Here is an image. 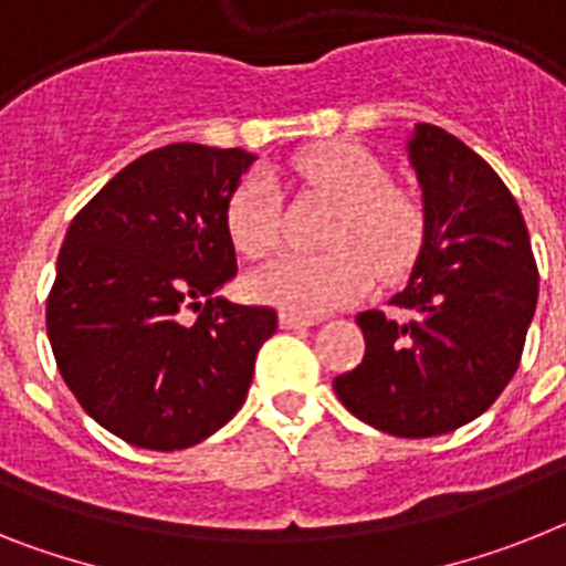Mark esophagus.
Masks as SVG:
<instances>
[{"mask_svg": "<svg viewBox=\"0 0 566 566\" xmlns=\"http://www.w3.org/2000/svg\"><path fill=\"white\" fill-rule=\"evenodd\" d=\"M279 325L284 327V331H298V327H311L316 325V319L313 316H298V313H279Z\"/></svg>", "mask_w": 566, "mask_h": 566, "instance_id": "obj_1", "label": "esophagus"}]
</instances>
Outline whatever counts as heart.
<instances>
[{
  "instance_id": "b5f03b06",
  "label": "heart",
  "mask_w": 566,
  "mask_h": 566,
  "mask_svg": "<svg viewBox=\"0 0 566 566\" xmlns=\"http://www.w3.org/2000/svg\"><path fill=\"white\" fill-rule=\"evenodd\" d=\"M307 187L336 201L322 255H282L247 279L253 298L298 316L336 311L368 293L374 270L382 279L406 273L422 250L426 212L408 189L388 184L377 155L348 140L311 146L293 160ZM227 232L250 259L279 244V201L268 180L250 175L227 201Z\"/></svg>"
}]
</instances>
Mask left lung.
I'll return each mask as SVG.
<instances>
[{"label":"left lung","instance_id":"8db88e82","mask_svg":"<svg viewBox=\"0 0 566 566\" xmlns=\"http://www.w3.org/2000/svg\"><path fill=\"white\" fill-rule=\"evenodd\" d=\"M426 239L397 313L365 311V356L334 391L374 429L437 437L481 417L515 377L538 268L515 198L463 140L417 123L408 140Z\"/></svg>","mask_w":566,"mask_h":566}]
</instances>
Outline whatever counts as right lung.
Wrapping results in <instances>:
<instances>
[{
  "instance_id": "obj_1",
  "label": "right lung",
  "mask_w": 566,
  "mask_h": 566,
  "mask_svg": "<svg viewBox=\"0 0 566 566\" xmlns=\"http://www.w3.org/2000/svg\"><path fill=\"white\" fill-rule=\"evenodd\" d=\"M253 160L201 144L146 151L65 232L45 307L51 350L88 417L126 443L189 449L244 406L279 319L216 291L239 270L227 201Z\"/></svg>"
}]
</instances>
